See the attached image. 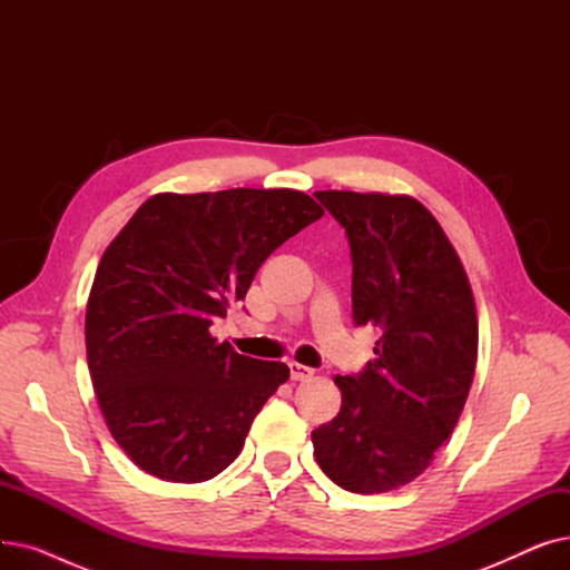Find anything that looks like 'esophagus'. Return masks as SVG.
<instances>
[{
  "label": "esophagus",
  "instance_id": "1",
  "mask_svg": "<svg viewBox=\"0 0 570 570\" xmlns=\"http://www.w3.org/2000/svg\"><path fill=\"white\" fill-rule=\"evenodd\" d=\"M288 372H291V379L293 381H307L314 376V370L312 367H305L301 363H288Z\"/></svg>",
  "mask_w": 570,
  "mask_h": 570
}]
</instances>
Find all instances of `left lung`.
Returning <instances> with one entry per match:
<instances>
[{
  "label": "left lung",
  "mask_w": 570,
  "mask_h": 570,
  "mask_svg": "<svg viewBox=\"0 0 570 570\" xmlns=\"http://www.w3.org/2000/svg\"><path fill=\"white\" fill-rule=\"evenodd\" d=\"M346 230L353 321L381 333L376 357L335 376L342 409L312 432L333 483L357 494L421 475L453 434L478 357L473 293L451 239L411 196L316 191Z\"/></svg>",
  "instance_id": "obj_1"
}]
</instances>
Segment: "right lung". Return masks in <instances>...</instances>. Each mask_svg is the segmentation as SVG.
<instances>
[{
  "mask_svg": "<svg viewBox=\"0 0 570 570\" xmlns=\"http://www.w3.org/2000/svg\"><path fill=\"white\" fill-rule=\"evenodd\" d=\"M321 217L295 189L157 194L117 233L89 291L85 346L106 425L136 466L203 483L243 451L288 367L235 353L209 325Z\"/></svg>",
  "mask_w": 570,
  "mask_h": 570,
  "instance_id": "add662e5",
  "label": "right lung"
}]
</instances>
